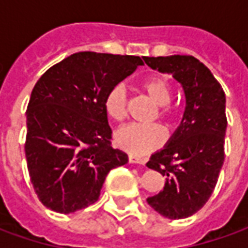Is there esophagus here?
I'll list each match as a JSON object with an SVG mask.
<instances>
[{"instance_id": "obj_1", "label": "esophagus", "mask_w": 248, "mask_h": 248, "mask_svg": "<svg viewBox=\"0 0 248 248\" xmlns=\"http://www.w3.org/2000/svg\"><path fill=\"white\" fill-rule=\"evenodd\" d=\"M129 162L130 163H135V165H145L146 159H142V158H138L135 155H129Z\"/></svg>"}]
</instances>
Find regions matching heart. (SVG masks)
<instances>
[{
    "label": "heart",
    "mask_w": 248,
    "mask_h": 248,
    "mask_svg": "<svg viewBox=\"0 0 248 248\" xmlns=\"http://www.w3.org/2000/svg\"><path fill=\"white\" fill-rule=\"evenodd\" d=\"M143 92L147 94L159 108V115L169 122L172 117L171 110L169 108V103L171 101V87L166 78L161 76H153L146 78L140 83ZM126 105L127 97L126 90L122 85L113 86L105 95L103 108L108 117L115 121H121L126 115ZM166 140V133L159 124H130L119 127L115 134L114 140L118 147L127 151L131 155L142 156L149 154L153 150L163 145Z\"/></svg>",
    "instance_id": "heart-1"
}]
</instances>
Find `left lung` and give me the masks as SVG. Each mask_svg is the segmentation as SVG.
I'll use <instances>...</instances> for the list:
<instances>
[{
    "instance_id": "8db88e82",
    "label": "left lung",
    "mask_w": 248,
    "mask_h": 248,
    "mask_svg": "<svg viewBox=\"0 0 248 248\" xmlns=\"http://www.w3.org/2000/svg\"><path fill=\"white\" fill-rule=\"evenodd\" d=\"M143 61L171 74L186 99L181 124L146 163L166 177L163 190L147 203L169 219L188 218L211 197L223 166L226 95L213 73L192 56L143 57Z\"/></svg>"
}]
</instances>
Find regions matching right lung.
<instances>
[{
  "mask_svg": "<svg viewBox=\"0 0 248 248\" xmlns=\"http://www.w3.org/2000/svg\"><path fill=\"white\" fill-rule=\"evenodd\" d=\"M140 65V57L79 51L37 81L26 110L25 154L44 206L60 214L90 206L108 171L127 163V154L110 146L103 99Z\"/></svg>",
  "mask_w": 248,
  "mask_h": 248,
  "instance_id": "1",
  "label": "right lung"
}]
</instances>
